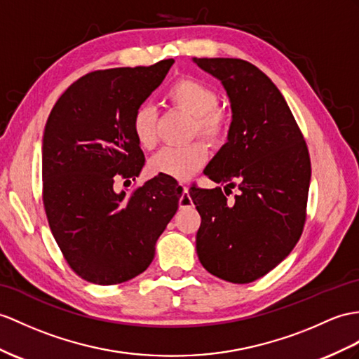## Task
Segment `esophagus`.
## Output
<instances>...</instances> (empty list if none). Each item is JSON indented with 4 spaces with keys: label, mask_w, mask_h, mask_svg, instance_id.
I'll list each match as a JSON object with an SVG mask.
<instances>
[{
    "label": "esophagus",
    "mask_w": 359,
    "mask_h": 359,
    "mask_svg": "<svg viewBox=\"0 0 359 359\" xmlns=\"http://www.w3.org/2000/svg\"><path fill=\"white\" fill-rule=\"evenodd\" d=\"M177 189L181 191V196H180V208H189L191 207V198L189 195V187L184 184H178Z\"/></svg>",
    "instance_id": "34e87169"
}]
</instances>
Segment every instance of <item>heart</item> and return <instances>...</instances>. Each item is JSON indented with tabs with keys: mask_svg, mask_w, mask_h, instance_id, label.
I'll list each match as a JSON object with an SVG mask.
<instances>
[{
	"mask_svg": "<svg viewBox=\"0 0 359 359\" xmlns=\"http://www.w3.org/2000/svg\"><path fill=\"white\" fill-rule=\"evenodd\" d=\"M165 97L175 108L191 116V135L198 134L212 144L222 143L229 135L231 121L229 112L216 107L217 93L205 82L194 77L180 79L170 86ZM155 109L151 104H142L134 112L130 126L143 149H151L155 144ZM205 160L207 147L201 142L165 146L147 163V170L152 175L182 181L203 168Z\"/></svg>",
	"mask_w": 359,
	"mask_h": 359,
	"instance_id": "1",
	"label": "heart"
}]
</instances>
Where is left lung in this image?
I'll return each mask as SVG.
<instances>
[{"mask_svg":"<svg viewBox=\"0 0 359 359\" xmlns=\"http://www.w3.org/2000/svg\"><path fill=\"white\" fill-rule=\"evenodd\" d=\"M194 62L221 81L231 107L226 142L204 173L224 190H239L230 203L221 187L190 189L201 215L196 252L210 274L250 283L300 239L311 182L308 147L282 93L256 65L233 57Z\"/></svg>","mask_w":359,"mask_h":359,"instance_id":"1","label":"left lung"}]
</instances>
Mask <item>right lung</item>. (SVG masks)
<instances>
[{
  "label": "right lung",
  "instance_id": "right-lung-1",
  "mask_svg": "<svg viewBox=\"0 0 359 359\" xmlns=\"http://www.w3.org/2000/svg\"><path fill=\"white\" fill-rule=\"evenodd\" d=\"M173 62L86 74L68 86L48 116L43 207L68 265L90 283L117 285L142 274L178 210L172 180L152 178L133 194L114 190L117 177L135 178L143 169L133 116Z\"/></svg>",
  "mask_w": 359,
  "mask_h": 359
}]
</instances>
